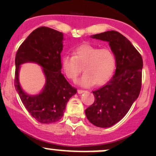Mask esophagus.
<instances>
[{
	"instance_id": "obj_1",
	"label": "esophagus",
	"mask_w": 156,
	"mask_h": 156,
	"mask_svg": "<svg viewBox=\"0 0 156 156\" xmlns=\"http://www.w3.org/2000/svg\"><path fill=\"white\" fill-rule=\"evenodd\" d=\"M83 92H84V90H78V93L79 94H82Z\"/></svg>"
}]
</instances>
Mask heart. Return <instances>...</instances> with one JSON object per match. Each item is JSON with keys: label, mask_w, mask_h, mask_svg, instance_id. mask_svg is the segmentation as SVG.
I'll return each instance as SVG.
<instances>
[{"label": "heart", "mask_w": 156, "mask_h": 156, "mask_svg": "<svg viewBox=\"0 0 156 156\" xmlns=\"http://www.w3.org/2000/svg\"><path fill=\"white\" fill-rule=\"evenodd\" d=\"M116 66L114 53L108 48H99L84 44L73 51V56H65L62 67L66 76L75 81L84 71L85 73L79 83L84 87L106 84L112 76Z\"/></svg>", "instance_id": "1"}]
</instances>
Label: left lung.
Wrapping results in <instances>:
<instances>
[{"label":"left lung","instance_id":"8db88e82","mask_svg":"<svg viewBox=\"0 0 156 156\" xmlns=\"http://www.w3.org/2000/svg\"><path fill=\"white\" fill-rule=\"evenodd\" d=\"M92 37L108 42L115 56L116 69L106 85L93 91L95 100L85 115L95 126L108 127L123 119L139 96L143 59L130 41L118 31H105Z\"/></svg>","mask_w":156,"mask_h":156}]
</instances>
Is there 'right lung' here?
<instances>
[{
	"instance_id": "right-lung-1",
	"label": "right lung",
	"mask_w": 156,
	"mask_h": 156,
	"mask_svg": "<svg viewBox=\"0 0 156 156\" xmlns=\"http://www.w3.org/2000/svg\"><path fill=\"white\" fill-rule=\"evenodd\" d=\"M62 39L63 34L60 31L39 27L28 36L16 54L14 86L27 111L42 124L58 122L63 115L70 97L77 92L61 73ZM27 62H36L43 67L46 84L38 95H28L19 85V65Z\"/></svg>"
}]
</instances>
